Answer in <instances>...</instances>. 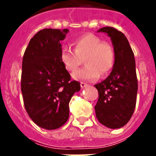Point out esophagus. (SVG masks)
Listing matches in <instances>:
<instances>
[{
  "label": "esophagus",
  "instance_id": "esophagus-1",
  "mask_svg": "<svg viewBox=\"0 0 156 156\" xmlns=\"http://www.w3.org/2000/svg\"><path fill=\"white\" fill-rule=\"evenodd\" d=\"M80 86H81V87H82V88H84V87H86L87 86V83H83V82H82V83H80Z\"/></svg>",
  "mask_w": 156,
  "mask_h": 156
}]
</instances>
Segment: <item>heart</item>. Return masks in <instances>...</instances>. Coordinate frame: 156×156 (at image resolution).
<instances>
[{
  "instance_id": "heart-1",
  "label": "heart",
  "mask_w": 156,
  "mask_h": 156,
  "mask_svg": "<svg viewBox=\"0 0 156 156\" xmlns=\"http://www.w3.org/2000/svg\"><path fill=\"white\" fill-rule=\"evenodd\" d=\"M73 50L63 47L61 51V61L66 70L73 73L83 64L86 66L73 73L78 80H94L108 75L115 64V50L110 43L91 33L81 35L73 40Z\"/></svg>"
}]
</instances>
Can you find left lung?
<instances>
[{"label":"left lung","instance_id":"obj_1","mask_svg":"<svg viewBox=\"0 0 156 156\" xmlns=\"http://www.w3.org/2000/svg\"><path fill=\"white\" fill-rule=\"evenodd\" d=\"M111 38L115 50V64L111 73L95 84L99 100L95 106L100 123L110 129H118L128 123L136 106L138 79L135 58L126 35L112 27L98 30Z\"/></svg>","mask_w":156,"mask_h":156}]
</instances>
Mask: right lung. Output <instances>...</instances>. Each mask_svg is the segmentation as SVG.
<instances>
[{"label": "right lung", "instance_id": "1", "mask_svg": "<svg viewBox=\"0 0 156 156\" xmlns=\"http://www.w3.org/2000/svg\"><path fill=\"white\" fill-rule=\"evenodd\" d=\"M68 29H43L34 35L23 58L21 90L26 111L37 126L56 129L69 118V104L80 83L61 61V41Z\"/></svg>", "mask_w": 156, "mask_h": 156}]
</instances>
